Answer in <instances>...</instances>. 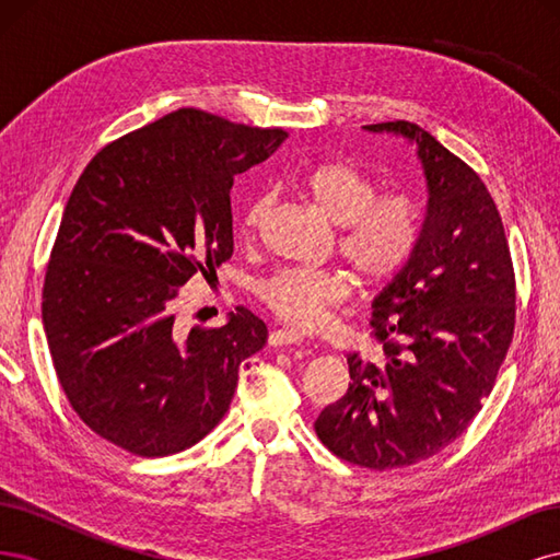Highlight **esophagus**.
<instances>
[{
  "label": "esophagus",
  "instance_id": "34e87169",
  "mask_svg": "<svg viewBox=\"0 0 560 560\" xmlns=\"http://www.w3.org/2000/svg\"><path fill=\"white\" fill-rule=\"evenodd\" d=\"M301 341H303V334L299 329H292V327L276 329V331H270V336H268L270 346H294V343H301Z\"/></svg>",
  "mask_w": 560,
  "mask_h": 560
}]
</instances>
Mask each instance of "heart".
Wrapping results in <instances>:
<instances>
[{
  "label": "heart",
  "mask_w": 560,
  "mask_h": 560,
  "mask_svg": "<svg viewBox=\"0 0 560 560\" xmlns=\"http://www.w3.org/2000/svg\"><path fill=\"white\" fill-rule=\"evenodd\" d=\"M299 189L311 206L338 226V254L366 284L393 280L411 261L422 238L420 200L406 191L378 194V182L350 161H319L303 171ZM270 198L254 196L241 217V231L259 229ZM346 270L282 268L257 284L266 306L292 325L313 327L334 306L348 301Z\"/></svg>",
  "instance_id": "b5f03b06"
}]
</instances>
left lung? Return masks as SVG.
I'll return each instance as SVG.
<instances>
[{"label":"left lung","instance_id":"left-lung-1","mask_svg":"<svg viewBox=\"0 0 560 560\" xmlns=\"http://www.w3.org/2000/svg\"><path fill=\"white\" fill-rule=\"evenodd\" d=\"M364 128L416 142L428 214L411 261L374 299L381 364L348 354V393L315 432L341 460L383 471L428 460L481 411L514 338L516 278L495 200L463 159L409 121Z\"/></svg>","mask_w":560,"mask_h":560}]
</instances>
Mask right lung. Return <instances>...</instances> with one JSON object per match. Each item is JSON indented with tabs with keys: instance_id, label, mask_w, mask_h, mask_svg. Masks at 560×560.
Returning <instances> with one entry per match:
<instances>
[{
	"instance_id": "obj_1",
	"label": "right lung",
	"mask_w": 560,
	"mask_h": 560,
	"mask_svg": "<svg viewBox=\"0 0 560 560\" xmlns=\"http://www.w3.org/2000/svg\"><path fill=\"white\" fill-rule=\"evenodd\" d=\"M284 138L186 107L100 149L74 184L42 317L67 399L109 444L173 455L229 411L264 319L241 306L224 327L184 334L173 306L182 284L231 259L233 177Z\"/></svg>"
}]
</instances>
